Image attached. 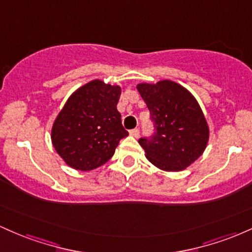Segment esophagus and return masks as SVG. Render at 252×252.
Here are the masks:
<instances>
[{"mask_svg": "<svg viewBox=\"0 0 252 252\" xmlns=\"http://www.w3.org/2000/svg\"><path fill=\"white\" fill-rule=\"evenodd\" d=\"M129 134L131 135L132 137H136V138H137L138 136H140V129H138V128L131 129V130H130V131H129Z\"/></svg>", "mask_w": 252, "mask_h": 252, "instance_id": "1", "label": "esophagus"}]
</instances>
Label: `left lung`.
Listing matches in <instances>:
<instances>
[{"instance_id": "8db88e82", "label": "left lung", "mask_w": 252, "mask_h": 252, "mask_svg": "<svg viewBox=\"0 0 252 252\" xmlns=\"http://www.w3.org/2000/svg\"><path fill=\"white\" fill-rule=\"evenodd\" d=\"M137 90L154 126V134L138 140L146 158L168 172L187 168L209 141V126L195 98L170 80L138 84Z\"/></svg>"}]
</instances>
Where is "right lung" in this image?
I'll use <instances>...</instances> for the list:
<instances>
[{"label": "right lung", "instance_id": "1", "mask_svg": "<svg viewBox=\"0 0 252 252\" xmlns=\"http://www.w3.org/2000/svg\"><path fill=\"white\" fill-rule=\"evenodd\" d=\"M120 96V86L92 80L68 98L52 128V143L72 168H98L129 135L117 110Z\"/></svg>", "mask_w": 252, "mask_h": 252}]
</instances>
